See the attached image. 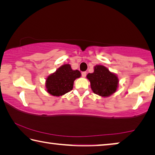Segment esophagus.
Returning a JSON list of instances; mask_svg holds the SVG:
<instances>
[{
  "label": "esophagus",
  "mask_w": 155,
  "mask_h": 155,
  "mask_svg": "<svg viewBox=\"0 0 155 155\" xmlns=\"http://www.w3.org/2000/svg\"><path fill=\"white\" fill-rule=\"evenodd\" d=\"M81 75H82L83 77H85L86 75H87V72H82Z\"/></svg>",
  "instance_id": "esophagus-1"
}]
</instances>
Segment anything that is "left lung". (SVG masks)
<instances>
[{"label":"left lung","mask_w":155,"mask_h":155,"mask_svg":"<svg viewBox=\"0 0 155 155\" xmlns=\"http://www.w3.org/2000/svg\"><path fill=\"white\" fill-rule=\"evenodd\" d=\"M87 78L91 83L94 93L101 96H109L117 90L118 78L103 65H96L93 73H89Z\"/></svg>","instance_id":"1"}]
</instances>
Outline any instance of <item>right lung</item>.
I'll return each mask as SVG.
<instances>
[{
  "label": "right lung",
  "instance_id": "add662e5",
  "mask_svg": "<svg viewBox=\"0 0 155 155\" xmlns=\"http://www.w3.org/2000/svg\"><path fill=\"white\" fill-rule=\"evenodd\" d=\"M80 77L81 72L72 70L69 64L62 65L46 78L47 91L52 96L64 95L72 90L74 80Z\"/></svg>",
  "mask_w": 155,
  "mask_h": 155
}]
</instances>
